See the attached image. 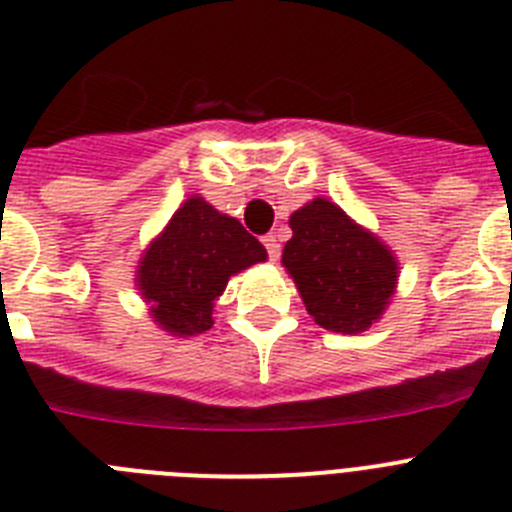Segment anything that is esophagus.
<instances>
[{
	"instance_id": "34e87169",
	"label": "esophagus",
	"mask_w": 512,
	"mask_h": 512,
	"mask_svg": "<svg viewBox=\"0 0 512 512\" xmlns=\"http://www.w3.org/2000/svg\"><path fill=\"white\" fill-rule=\"evenodd\" d=\"M264 246H266V251H269V259L279 261V253H282V243H279L277 235H274V233L264 235Z\"/></svg>"
}]
</instances>
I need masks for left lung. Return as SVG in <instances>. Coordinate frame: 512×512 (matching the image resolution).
I'll return each mask as SVG.
<instances>
[{
    "instance_id": "obj_1",
    "label": "left lung",
    "mask_w": 512,
    "mask_h": 512,
    "mask_svg": "<svg viewBox=\"0 0 512 512\" xmlns=\"http://www.w3.org/2000/svg\"><path fill=\"white\" fill-rule=\"evenodd\" d=\"M289 228L282 264L315 323L348 336L372 328L395 295V253L325 197L292 212Z\"/></svg>"
}]
</instances>
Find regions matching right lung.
Masks as SVG:
<instances>
[{
    "mask_svg": "<svg viewBox=\"0 0 512 512\" xmlns=\"http://www.w3.org/2000/svg\"><path fill=\"white\" fill-rule=\"evenodd\" d=\"M259 261H266V248L235 217L194 194L146 248L135 287L166 333L200 336L215 323L212 307L228 279Z\"/></svg>",
    "mask_w": 512,
    "mask_h": 512,
    "instance_id": "add662e5",
    "label": "right lung"
}]
</instances>
